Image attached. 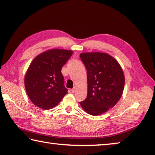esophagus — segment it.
Returning <instances> with one entry per match:
<instances>
[{
    "label": "esophagus",
    "mask_w": 155,
    "mask_h": 155,
    "mask_svg": "<svg viewBox=\"0 0 155 155\" xmlns=\"http://www.w3.org/2000/svg\"><path fill=\"white\" fill-rule=\"evenodd\" d=\"M71 93H75V91H76V88H75V87H74L73 88H72L71 90Z\"/></svg>",
    "instance_id": "obj_1"
}]
</instances>
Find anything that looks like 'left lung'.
I'll use <instances>...</instances> for the list:
<instances>
[{
    "mask_svg": "<svg viewBox=\"0 0 155 155\" xmlns=\"http://www.w3.org/2000/svg\"><path fill=\"white\" fill-rule=\"evenodd\" d=\"M87 71L88 94L81 106L89 114H102L117 104L123 94L124 76L120 64L109 54L82 53Z\"/></svg>",
    "mask_w": 155,
    "mask_h": 155,
    "instance_id": "left-lung-1",
    "label": "left lung"
}]
</instances>
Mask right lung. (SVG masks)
I'll return each instance as SVG.
<instances>
[{"mask_svg":"<svg viewBox=\"0 0 155 155\" xmlns=\"http://www.w3.org/2000/svg\"><path fill=\"white\" fill-rule=\"evenodd\" d=\"M72 54L71 50L54 49L39 54L32 61L26 73L24 84L35 105L43 110L51 109L67 94L61 69Z\"/></svg>","mask_w":155,"mask_h":155,"instance_id":"1","label":"right lung"}]
</instances>
